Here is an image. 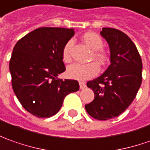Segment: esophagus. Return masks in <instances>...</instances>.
Returning <instances> with one entry per match:
<instances>
[{"instance_id": "esophagus-1", "label": "esophagus", "mask_w": 150, "mask_h": 150, "mask_svg": "<svg viewBox=\"0 0 150 150\" xmlns=\"http://www.w3.org/2000/svg\"><path fill=\"white\" fill-rule=\"evenodd\" d=\"M79 88H80V89H83V88L86 87V83H85V82L79 81Z\"/></svg>"}]
</instances>
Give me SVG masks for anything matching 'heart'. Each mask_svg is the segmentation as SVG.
Masks as SVG:
<instances>
[{
	"instance_id": "heart-1",
	"label": "heart",
	"mask_w": 150,
	"mask_h": 150,
	"mask_svg": "<svg viewBox=\"0 0 150 150\" xmlns=\"http://www.w3.org/2000/svg\"><path fill=\"white\" fill-rule=\"evenodd\" d=\"M82 40L90 49L93 50L91 59L96 60L101 66L106 65L109 60V57L107 52L103 49V41L102 38L96 33L88 32L85 33L82 36ZM72 43V40H69L65 44L62 50V60L66 63L71 62V49ZM99 70V65L95 62H88L85 64L75 63L67 67V74L68 77L71 79L86 80L98 75Z\"/></svg>"
}]
</instances>
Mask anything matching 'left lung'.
Returning a JSON list of instances; mask_svg holds the SVG:
<instances>
[{
	"mask_svg": "<svg viewBox=\"0 0 150 150\" xmlns=\"http://www.w3.org/2000/svg\"><path fill=\"white\" fill-rule=\"evenodd\" d=\"M100 33L109 45L111 65L87 83L94 99L85 109L92 117L106 121L122 114L135 99L142 82V61L126 33L112 28H103Z\"/></svg>",
	"mask_w": 150,
	"mask_h": 150,
	"instance_id": "8db88e82",
	"label": "left lung"
}]
</instances>
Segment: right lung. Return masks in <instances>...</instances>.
Instances as JSON below:
<instances>
[{"label": "right lung", "instance_id": "right-lung-1", "mask_svg": "<svg viewBox=\"0 0 150 150\" xmlns=\"http://www.w3.org/2000/svg\"><path fill=\"white\" fill-rule=\"evenodd\" d=\"M74 34L73 28H38L14 47L10 61L13 90L24 109L37 117H52L65 97L79 90L77 80L57 78L66 71L63 47Z\"/></svg>", "mask_w": 150, "mask_h": 150}]
</instances>
